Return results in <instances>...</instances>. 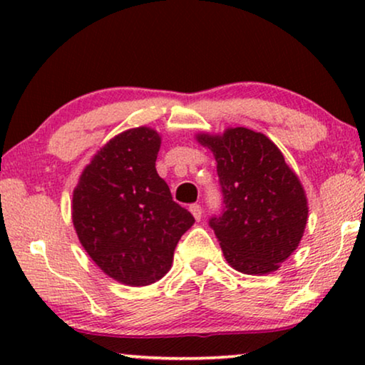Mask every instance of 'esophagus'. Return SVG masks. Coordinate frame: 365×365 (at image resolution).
<instances>
[{"label": "esophagus", "instance_id": "1", "mask_svg": "<svg viewBox=\"0 0 365 365\" xmlns=\"http://www.w3.org/2000/svg\"><path fill=\"white\" fill-rule=\"evenodd\" d=\"M189 211H191V214L194 216V219H196V221H199V219L202 217L201 204H191V206H189Z\"/></svg>", "mask_w": 365, "mask_h": 365}]
</instances>
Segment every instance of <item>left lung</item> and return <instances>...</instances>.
I'll use <instances>...</instances> for the list:
<instances>
[{"instance_id": "obj_1", "label": "left lung", "mask_w": 365, "mask_h": 365, "mask_svg": "<svg viewBox=\"0 0 365 365\" xmlns=\"http://www.w3.org/2000/svg\"><path fill=\"white\" fill-rule=\"evenodd\" d=\"M216 156L222 209L209 219L224 256L244 274H269L296 251L307 199L276 144L247 128L197 136Z\"/></svg>"}]
</instances>
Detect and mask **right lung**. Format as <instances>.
I'll list each match as a JSON object with an SVG mask.
<instances>
[{
	"label": "right lung",
	"instance_id": "1",
	"mask_svg": "<svg viewBox=\"0 0 365 365\" xmlns=\"http://www.w3.org/2000/svg\"><path fill=\"white\" fill-rule=\"evenodd\" d=\"M161 139L149 128L118 134L86 166L73 194V222L89 257L128 286L171 269L192 214L173 201L156 171Z\"/></svg>",
	"mask_w": 365,
	"mask_h": 365
}]
</instances>
